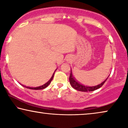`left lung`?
Here are the masks:
<instances>
[{
  "mask_svg": "<svg viewBox=\"0 0 128 128\" xmlns=\"http://www.w3.org/2000/svg\"><path fill=\"white\" fill-rule=\"evenodd\" d=\"M108 78H107L104 81H103L100 84L98 85V86H84V85H82V84H80V82H78L76 81V78L72 76V71H71V73H70V77H69V80H70V83L71 86H72L75 90H78V91H82V92H88V91L90 92V91H95V90L101 88V86L104 84V83L105 82V81H106V80L108 79Z\"/></svg>",
  "mask_w": 128,
  "mask_h": 128,
  "instance_id": "obj_1",
  "label": "left lung"
}]
</instances>
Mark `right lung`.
<instances>
[{
    "mask_svg": "<svg viewBox=\"0 0 128 128\" xmlns=\"http://www.w3.org/2000/svg\"><path fill=\"white\" fill-rule=\"evenodd\" d=\"M54 74H53L52 75V78H50V80H49V81L47 82L46 83V84H44V85H42V86H37V87H28V86H25V87H26L27 88H29V89H32V90H42V89H44L45 88H46L47 86H48L49 84H50L51 82H52V78L54 77Z\"/></svg>",
    "mask_w": 128,
    "mask_h": 128,
    "instance_id": "1",
    "label": "right lung"
}]
</instances>
